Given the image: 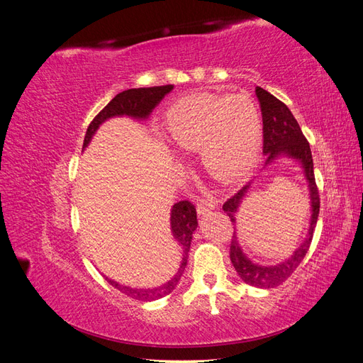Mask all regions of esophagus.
Wrapping results in <instances>:
<instances>
[{
	"label": "esophagus",
	"instance_id": "1",
	"mask_svg": "<svg viewBox=\"0 0 363 363\" xmlns=\"http://www.w3.org/2000/svg\"><path fill=\"white\" fill-rule=\"evenodd\" d=\"M215 206H216V203L212 199H207V200L201 199V200H199V203H196V212H199L200 215H204L208 211H213Z\"/></svg>",
	"mask_w": 363,
	"mask_h": 363
}]
</instances>
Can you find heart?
I'll return each mask as SVG.
<instances>
[{
    "label": "heart",
    "instance_id": "obj_1",
    "mask_svg": "<svg viewBox=\"0 0 363 363\" xmlns=\"http://www.w3.org/2000/svg\"><path fill=\"white\" fill-rule=\"evenodd\" d=\"M164 128L179 150L201 152L203 168L223 184L244 179L260 155V108L245 94L182 98L169 107Z\"/></svg>",
    "mask_w": 363,
    "mask_h": 363
}]
</instances>
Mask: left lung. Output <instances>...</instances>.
<instances>
[{
    "label": "left lung",
    "mask_w": 363,
    "mask_h": 363,
    "mask_svg": "<svg viewBox=\"0 0 363 363\" xmlns=\"http://www.w3.org/2000/svg\"><path fill=\"white\" fill-rule=\"evenodd\" d=\"M256 95L262 111L263 152L267 155V163L277 159L280 155L298 160L304 169L307 184H309L312 206L311 227L309 232H307V238L304 239V242L300 245V248L296 250L288 260L279 263V265L262 267L257 265V263H252L244 255L242 250H240L238 238L236 235H233L232 244H230V260H232L239 277L247 284H250V286L269 289L279 286L283 281H286L292 276V272L296 269V267L303 262L306 252L309 251L318 221V213H320V194H318V186L315 182L311 145L309 142H307L306 136L303 135L298 123H296V119L291 113L288 106L259 86H256ZM248 188L250 184L244 186V188L238 191L233 196H230L223 206L224 212L228 215L230 221L233 224L236 221L235 216L238 208L245 199Z\"/></svg>",
    "instance_id": "obj_1"
}]
</instances>
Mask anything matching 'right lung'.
Listing matches in <instances>:
<instances>
[{
	"instance_id": "1",
	"label": "right lung",
	"mask_w": 363,
	"mask_h": 363,
	"mask_svg": "<svg viewBox=\"0 0 363 363\" xmlns=\"http://www.w3.org/2000/svg\"><path fill=\"white\" fill-rule=\"evenodd\" d=\"M172 87H174L172 84L155 86V87H138V89H127L124 92L118 94L113 100L92 119V123L89 124L86 131L83 148L87 147L96 128L100 127V124H103L106 119L112 116H123V115L131 116V118H147L151 113L152 108L160 103L162 98L172 91ZM196 225H199V221H196V208L191 201L184 200V201L175 203L172 206L171 230H172V236L175 238V240H177L179 245L183 250V260L177 274H175L168 283H164L163 286H159L155 289H131L128 286H121V284L112 280H108V283H111L112 286L116 288L118 291L128 295L130 298L140 300V301L157 300L164 295L171 294L175 289V286H177V283L186 268V263H188V252L191 248L192 233L196 228Z\"/></svg>"
}]
</instances>
